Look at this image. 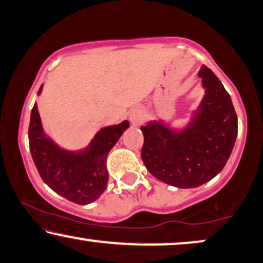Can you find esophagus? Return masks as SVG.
I'll list each match as a JSON object with an SVG mask.
<instances>
[{
  "label": "esophagus",
  "instance_id": "1",
  "mask_svg": "<svg viewBox=\"0 0 263 263\" xmlns=\"http://www.w3.org/2000/svg\"><path fill=\"white\" fill-rule=\"evenodd\" d=\"M135 121H138V119H136V118H135Z\"/></svg>",
  "mask_w": 263,
  "mask_h": 263
}]
</instances>
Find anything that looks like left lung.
<instances>
[{
  "label": "left lung",
  "mask_w": 263,
  "mask_h": 263,
  "mask_svg": "<svg viewBox=\"0 0 263 263\" xmlns=\"http://www.w3.org/2000/svg\"><path fill=\"white\" fill-rule=\"evenodd\" d=\"M205 89L187 127L176 132L159 121L141 126L142 160L156 179L180 189L207 183L225 167L238 132L229 92L207 66L198 72Z\"/></svg>",
  "instance_id": "left-lung-1"
}]
</instances>
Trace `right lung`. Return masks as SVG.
Wrapping results in <instances>:
<instances>
[{
  "mask_svg": "<svg viewBox=\"0 0 263 263\" xmlns=\"http://www.w3.org/2000/svg\"><path fill=\"white\" fill-rule=\"evenodd\" d=\"M42 92V86L38 95ZM129 122L101 128L82 152H68L45 136L34 103L29 126V144L33 162L45 184L77 204H89L106 190L108 183L107 155Z\"/></svg>",
  "mask_w": 263,
  "mask_h": 263,
  "instance_id": "obj_1",
  "label": "right lung"
}]
</instances>
